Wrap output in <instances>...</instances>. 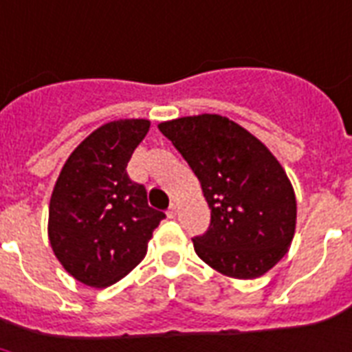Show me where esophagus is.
I'll return each instance as SVG.
<instances>
[{"instance_id":"1","label":"esophagus","mask_w":352,"mask_h":352,"mask_svg":"<svg viewBox=\"0 0 352 352\" xmlns=\"http://www.w3.org/2000/svg\"><path fill=\"white\" fill-rule=\"evenodd\" d=\"M166 214H168V217H170V219H173V217L177 215V204L171 203L170 208H168V212H166Z\"/></svg>"}]
</instances>
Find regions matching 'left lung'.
Masks as SVG:
<instances>
[{"mask_svg":"<svg viewBox=\"0 0 352 352\" xmlns=\"http://www.w3.org/2000/svg\"><path fill=\"white\" fill-rule=\"evenodd\" d=\"M159 129L197 175L212 210L208 230L192 239L197 256L228 278L268 272L296 230V195L278 159L221 115L160 122Z\"/></svg>","mask_w":352,"mask_h":352,"instance_id":"8db88e82","label":"left lung"}]
</instances>
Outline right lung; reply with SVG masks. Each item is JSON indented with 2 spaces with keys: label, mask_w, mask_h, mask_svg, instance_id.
<instances>
[{
  "label": "right lung",
  "mask_w": 352,
  "mask_h": 352,
  "mask_svg": "<svg viewBox=\"0 0 352 352\" xmlns=\"http://www.w3.org/2000/svg\"><path fill=\"white\" fill-rule=\"evenodd\" d=\"M148 131L144 118L107 122L69 155L54 184L49 241L58 261L84 285L104 289L127 276L166 217L126 171Z\"/></svg>",
  "instance_id": "obj_1"
}]
</instances>
